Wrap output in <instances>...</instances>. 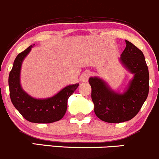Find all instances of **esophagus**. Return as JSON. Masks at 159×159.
Listing matches in <instances>:
<instances>
[{"mask_svg": "<svg viewBox=\"0 0 159 159\" xmlns=\"http://www.w3.org/2000/svg\"><path fill=\"white\" fill-rule=\"evenodd\" d=\"M89 76H90V72L89 71H85L84 73H83L81 75V77H80V80H81L82 82H88Z\"/></svg>", "mask_w": 159, "mask_h": 159, "instance_id": "obj_1", "label": "esophagus"}]
</instances>
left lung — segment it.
<instances>
[{
    "mask_svg": "<svg viewBox=\"0 0 159 159\" xmlns=\"http://www.w3.org/2000/svg\"><path fill=\"white\" fill-rule=\"evenodd\" d=\"M125 43L119 61L133 74V78L124 92L113 90L98 76H91L89 80L94 113L106 122L131 120L140 111L149 94V70L143 53L129 41L125 40Z\"/></svg>",
    "mask_w": 159,
    "mask_h": 159,
    "instance_id": "1",
    "label": "left lung"
}]
</instances>
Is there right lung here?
Masks as SVG:
<instances>
[{"mask_svg":"<svg viewBox=\"0 0 159 159\" xmlns=\"http://www.w3.org/2000/svg\"><path fill=\"white\" fill-rule=\"evenodd\" d=\"M33 46H28L25 50L19 53L14 61L9 75L10 99L16 109L29 122H57L65 116L67 108V100L78 88L79 83L67 85L56 94L47 98H35L25 92L20 83L21 68L23 61L31 52Z\"/></svg>","mask_w":159,"mask_h":159,"instance_id":"obj_1","label":"right lung"}]
</instances>
